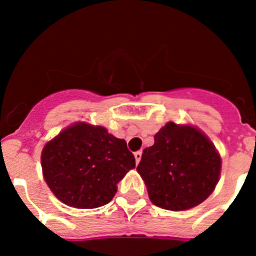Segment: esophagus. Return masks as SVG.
I'll return each mask as SVG.
<instances>
[{
  "label": "esophagus",
  "mask_w": 256,
  "mask_h": 256,
  "mask_svg": "<svg viewBox=\"0 0 256 256\" xmlns=\"http://www.w3.org/2000/svg\"><path fill=\"white\" fill-rule=\"evenodd\" d=\"M142 150H139V152H136L135 154H134V156H135L136 163H139L140 159H142Z\"/></svg>",
  "instance_id": "1"
}]
</instances>
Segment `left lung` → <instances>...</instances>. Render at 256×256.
I'll return each instance as SVG.
<instances>
[{"label": "left lung", "instance_id": "1", "mask_svg": "<svg viewBox=\"0 0 256 256\" xmlns=\"http://www.w3.org/2000/svg\"><path fill=\"white\" fill-rule=\"evenodd\" d=\"M136 168L155 206L186 211L208 198L218 183L221 156L208 136L172 121L158 131Z\"/></svg>", "mask_w": 256, "mask_h": 256}]
</instances>
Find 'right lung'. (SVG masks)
I'll list each match as a JSON object with an SVG mask.
<instances>
[{"label":"right lung","instance_id":"right-lung-1","mask_svg":"<svg viewBox=\"0 0 256 256\" xmlns=\"http://www.w3.org/2000/svg\"><path fill=\"white\" fill-rule=\"evenodd\" d=\"M42 176L63 204L76 208H97L117 192V183L135 168L126 142L104 126L76 122L45 144Z\"/></svg>","mask_w":256,"mask_h":256}]
</instances>
